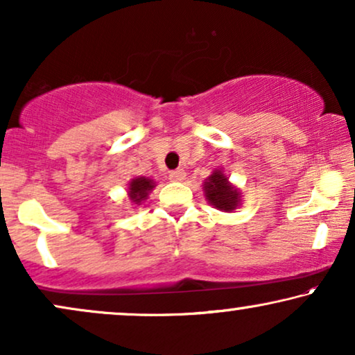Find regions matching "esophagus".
Instances as JSON below:
<instances>
[{
    "label": "esophagus",
    "mask_w": 355,
    "mask_h": 355,
    "mask_svg": "<svg viewBox=\"0 0 355 355\" xmlns=\"http://www.w3.org/2000/svg\"><path fill=\"white\" fill-rule=\"evenodd\" d=\"M169 179L174 182H182L186 179V171L184 169H174V171L169 173Z\"/></svg>",
    "instance_id": "obj_1"
}]
</instances>
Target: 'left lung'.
I'll return each mask as SVG.
<instances>
[{
    "mask_svg": "<svg viewBox=\"0 0 355 355\" xmlns=\"http://www.w3.org/2000/svg\"><path fill=\"white\" fill-rule=\"evenodd\" d=\"M202 189L207 202L216 210L231 213L241 207V189L234 186L221 169H213V173L203 182Z\"/></svg>",
    "mask_w": 355,
    "mask_h": 355,
    "instance_id": "1",
    "label": "left lung"
}]
</instances>
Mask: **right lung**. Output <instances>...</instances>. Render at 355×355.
<instances>
[{"label": "right lung", "mask_w": 355, "mask_h": 355, "mask_svg": "<svg viewBox=\"0 0 355 355\" xmlns=\"http://www.w3.org/2000/svg\"><path fill=\"white\" fill-rule=\"evenodd\" d=\"M155 186H157V182L150 178H145V176L132 178L129 181V187H128L129 200L132 202V205L135 207L142 205V203L147 200L148 193L155 189Z\"/></svg>", "instance_id": "1"}]
</instances>
